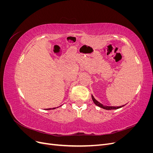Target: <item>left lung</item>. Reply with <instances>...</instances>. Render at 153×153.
<instances>
[{
  "instance_id": "1",
  "label": "left lung",
  "mask_w": 153,
  "mask_h": 153,
  "mask_svg": "<svg viewBox=\"0 0 153 153\" xmlns=\"http://www.w3.org/2000/svg\"><path fill=\"white\" fill-rule=\"evenodd\" d=\"M92 101H93V102L94 103L95 105H96L97 106H98L100 108H102L103 109H105V110H115V109H118V108H120L123 107V106H124V105H122V106H105L103 105H102L101 103H100L99 101H97L94 98V96L92 95Z\"/></svg>"
}]
</instances>
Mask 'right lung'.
<instances>
[{
	"label": "right lung",
	"mask_w": 153,
	"mask_h": 153,
	"mask_svg": "<svg viewBox=\"0 0 153 153\" xmlns=\"http://www.w3.org/2000/svg\"><path fill=\"white\" fill-rule=\"evenodd\" d=\"M57 108H58V107H57ZM55 108H52V109H55ZM51 108H48V109H47V110H50Z\"/></svg>",
	"instance_id": "add662e5"
}]
</instances>
